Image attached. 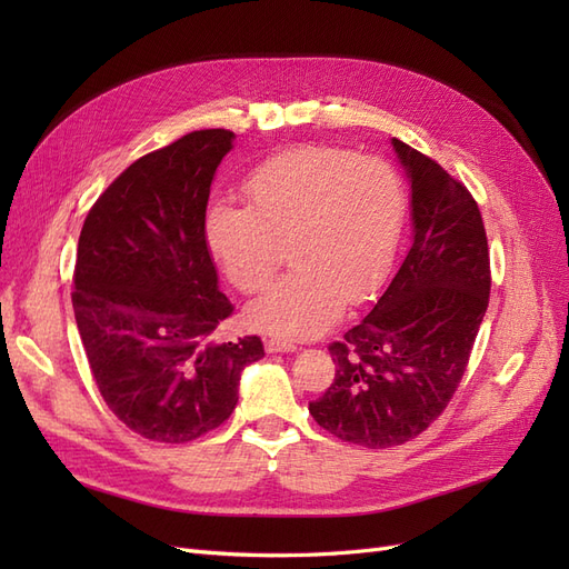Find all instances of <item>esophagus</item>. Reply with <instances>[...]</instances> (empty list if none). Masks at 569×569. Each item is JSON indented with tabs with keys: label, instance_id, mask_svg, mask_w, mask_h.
Wrapping results in <instances>:
<instances>
[{
	"label": "esophagus",
	"instance_id": "1",
	"mask_svg": "<svg viewBox=\"0 0 569 569\" xmlns=\"http://www.w3.org/2000/svg\"><path fill=\"white\" fill-rule=\"evenodd\" d=\"M266 351L268 353H291V351H297V343H291L287 339H268Z\"/></svg>",
	"mask_w": 569,
	"mask_h": 569
}]
</instances>
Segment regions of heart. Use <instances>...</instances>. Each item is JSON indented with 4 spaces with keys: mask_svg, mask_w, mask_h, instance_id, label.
<instances>
[{
    "mask_svg": "<svg viewBox=\"0 0 569 569\" xmlns=\"http://www.w3.org/2000/svg\"><path fill=\"white\" fill-rule=\"evenodd\" d=\"M251 203H213L209 244L226 278L244 295L263 289L282 263V282L247 306L258 332L311 339L382 287L399 249L406 197L382 159L332 147H299L258 166L244 182Z\"/></svg>",
    "mask_w": 569,
    "mask_h": 569,
    "instance_id": "obj_1",
    "label": "heart"
}]
</instances>
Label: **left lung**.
I'll use <instances>...</instances> for the list:
<instances>
[{"mask_svg": "<svg viewBox=\"0 0 569 569\" xmlns=\"http://www.w3.org/2000/svg\"><path fill=\"white\" fill-rule=\"evenodd\" d=\"M410 184L412 242L372 311L330 347L335 382L308 403L313 420L368 449L432 425L458 389L489 306V247L472 194L391 137Z\"/></svg>", "mask_w": 569, "mask_h": 569, "instance_id": "obj_1", "label": "left lung"}]
</instances>
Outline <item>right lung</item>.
<instances>
[{
    "mask_svg": "<svg viewBox=\"0 0 569 569\" xmlns=\"http://www.w3.org/2000/svg\"><path fill=\"white\" fill-rule=\"evenodd\" d=\"M234 132L197 130L123 170L84 218L73 311L116 418L184 443L230 418L258 337L213 343L232 313L206 244V203Z\"/></svg>",
    "mask_w": 569,
    "mask_h": 569,
    "instance_id": "add662e5",
    "label": "right lung"
}]
</instances>
